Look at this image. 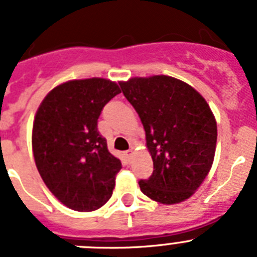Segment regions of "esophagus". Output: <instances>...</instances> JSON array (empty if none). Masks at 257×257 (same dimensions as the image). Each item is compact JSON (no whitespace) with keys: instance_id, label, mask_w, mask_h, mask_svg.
I'll use <instances>...</instances> for the list:
<instances>
[{"instance_id":"esophagus-1","label":"esophagus","mask_w":257,"mask_h":257,"mask_svg":"<svg viewBox=\"0 0 257 257\" xmlns=\"http://www.w3.org/2000/svg\"><path fill=\"white\" fill-rule=\"evenodd\" d=\"M124 156H126V158L128 161L131 160V157H133V149H128V151L124 152Z\"/></svg>"}]
</instances>
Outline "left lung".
<instances>
[{
  "label": "left lung",
  "instance_id": "left-lung-1",
  "mask_svg": "<svg viewBox=\"0 0 257 257\" xmlns=\"http://www.w3.org/2000/svg\"><path fill=\"white\" fill-rule=\"evenodd\" d=\"M145 130L153 174L140 180L145 196L175 205L194 194L211 170L216 119L197 90L170 76L134 77L119 82Z\"/></svg>",
  "mask_w": 257,
  "mask_h": 257
}]
</instances>
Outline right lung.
<instances>
[{"label":"right lung","instance_id":"1","mask_svg":"<svg viewBox=\"0 0 257 257\" xmlns=\"http://www.w3.org/2000/svg\"><path fill=\"white\" fill-rule=\"evenodd\" d=\"M121 92L105 78L73 79L52 88L33 121L32 149L50 192L72 210L88 212L112 197L121 161L97 131L104 105Z\"/></svg>","mask_w":257,"mask_h":257}]
</instances>
